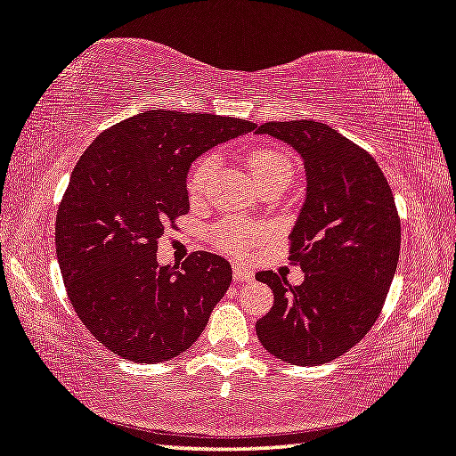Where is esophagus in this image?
I'll use <instances>...</instances> for the list:
<instances>
[{"mask_svg":"<svg viewBox=\"0 0 456 456\" xmlns=\"http://www.w3.org/2000/svg\"><path fill=\"white\" fill-rule=\"evenodd\" d=\"M254 278H256V273L251 267L241 265V264L233 265V280L235 281H254Z\"/></svg>","mask_w":456,"mask_h":456,"instance_id":"obj_1","label":"esophagus"}]
</instances>
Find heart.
Instances as JSON below:
<instances>
[{
	"label": "heart",
	"mask_w": 456,
	"mask_h": 456,
	"mask_svg": "<svg viewBox=\"0 0 456 456\" xmlns=\"http://www.w3.org/2000/svg\"><path fill=\"white\" fill-rule=\"evenodd\" d=\"M215 154H208L197 162V166L189 175V192L191 197H200L207 191L208 183L216 170ZM248 170L256 183L262 186L265 183H290L292 178V162L284 151L273 148H257L248 156ZM264 237V229L257 225H249L245 221L229 219L213 229V240L225 251H245L256 245Z\"/></svg>",
	"instance_id": "heart-1"
}]
</instances>
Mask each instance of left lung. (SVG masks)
I'll return each mask as SVG.
<instances>
[{
    "label": "left lung",
    "mask_w": 456,
    "mask_h": 456,
    "mask_svg": "<svg viewBox=\"0 0 456 456\" xmlns=\"http://www.w3.org/2000/svg\"><path fill=\"white\" fill-rule=\"evenodd\" d=\"M257 134L298 151L306 197L290 233L305 281L257 272L273 306L256 332L273 357L322 365L355 346L384 308L402 237L394 194L378 162L327 124L270 121Z\"/></svg>",
    "instance_id": "obj_1"
}]
</instances>
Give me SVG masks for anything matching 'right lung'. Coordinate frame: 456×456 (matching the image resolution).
<instances>
[{"instance_id":"right-lung-1","label":"right lung","mask_w":456,"mask_h":456,"mask_svg":"<svg viewBox=\"0 0 456 456\" xmlns=\"http://www.w3.org/2000/svg\"><path fill=\"white\" fill-rule=\"evenodd\" d=\"M256 124L150 110L105 129L70 175L56 215V257L78 319L115 355L162 363L189 349L233 278L197 251L160 265L164 227L189 213L191 164Z\"/></svg>"}]
</instances>
